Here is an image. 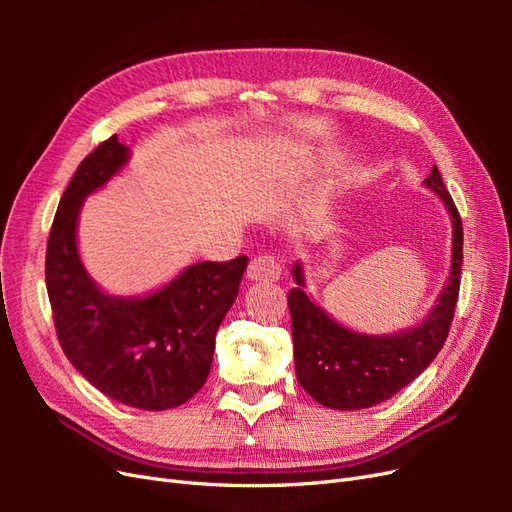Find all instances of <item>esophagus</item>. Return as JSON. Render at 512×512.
<instances>
[{
  "mask_svg": "<svg viewBox=\"0 0 512 512\" xmlns=\"http://www.w3.org/2000/svg\"><path fill=\"white\" fill-rule=\"evenodd\" d=\"M282 275V265L275 256H256L247 267V280L252 282H277Z\"/></svg>",
  "mask_w": 512,
  "mask_h": 512,
  "instance_id": "esophagus-1",
  "label": "esophagus"
}]
</instances>
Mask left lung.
<instances>
[{
    "label": "left lung",
    "mask_w": 512,
    "mask_h": 512,
    "mask_svg": "<svg viewBox=\"0 0 512 512\" xmlns=\"http://www.w3.org/2000/svg\"><path fill=\"white\" fill-rule=\"evenodd\" d=\"M453 220L451 277L438 297V305L414 329L395 335H361L322 312L303 290V269L297 262L292 277L297 288L288 294L292 318L294 367L303 389L318 404L333 410H363L382 404L427 369L442 350L459 299L463 226L440 170L433 166L425 179Z\"/></svg>",
    "instance_id": "8db88e82"
}]
</instances>
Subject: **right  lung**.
Masks as SVG:
<instances>
[{
    "label": "right lung",
    "mask_w": 512,
    "mask_h": 512,
    "mask_svg": "<svg viewBox=\"0 0 512 512\" xmlns=\"http://www.w3.org/2000/svg\"><path fill=\"white\" fill-rule=\"evenodd\" d=\"M128 156L111 136L76 168L51 226L44 275L59 346L76 371L119 404L158 412L203 389L247 256L196 262L145 299L104 294L81 265L76 220L85 196L119 173Z\"/></svg>",
    "instance_id": "right-lung-1"
}]
</instances>
